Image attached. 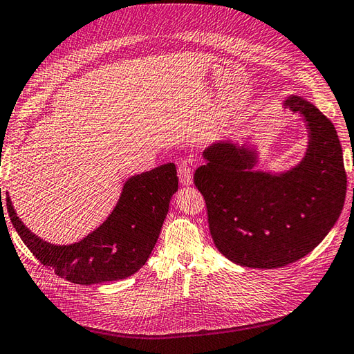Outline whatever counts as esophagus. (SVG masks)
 <instances>
[{
	"label": "esophagus",
	"mask_w": 354,
	"mask_h": 354,
	"mask_svg": "<svg viewBox=\"0 0 354 354\" xmlns=\"http://www.w3.org/2000/svg\"><path fill=\"white\" fill-rule=\"evenodd\" d=\"M193 170H194V160L192 157L183 158L178 164V175L183 185H190L193 180Z\"/></svg>",
	"instance_id": "1"
}]
</instances>
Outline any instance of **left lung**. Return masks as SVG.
Wrapping results in <instances>:
<instances>
[{
    "label": "left lung",
    "instance_id": "1",
    "mask_svg": "<svg viewBox=\"0 0 354 354\" xmlns=\"http://www.w3.org/2000/svg\"><path fill=\"white\" fill-rule=\"evenodd\" d=\"M285 105L308 122L309 147L297 167L279 176L253 171L254 152L220 142L194 171L216 248L243 267L299 261L324 240L344 207L347 174L333 123L299 96Z\"/></svg>",
    "mask_w": 354,
    "mask_h": 354
}]
</instances>
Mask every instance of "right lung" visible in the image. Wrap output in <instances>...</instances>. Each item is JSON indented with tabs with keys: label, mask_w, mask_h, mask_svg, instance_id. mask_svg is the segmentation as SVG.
Segmentation results:
<instances>
[{
	"label": "right lung",
	"mask_w": 354,
	"mask_h": 354,
	"mask_svg": "<svg viewBox=\"0 0 354 354\" xmlns=\"http://www.w3.org/2000/svg\"><path fill=\"white\" fill-rule=\"evenodd\" d=\"M176 190L174 162L129 178L109 218L96 231L71 245H54L40 240L16 216L7 193L6 203L16 232L44 266L66 281L92 285L129 277L145 266Z\"/></svg>",
	"instance_id": "right-lung-1"
}]
</instances>
